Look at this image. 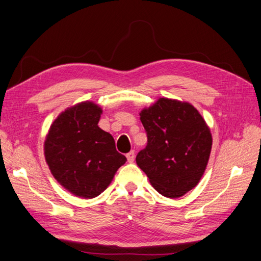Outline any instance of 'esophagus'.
<instances>
[{
	"mask_svg": "<svg viewBox=\"0 0 261 261\" xmlns=\"http://www.w3.org/2000/svg\"><path fill=\"white\" fill-rule=\"evenodd\" d=\"M126 158H127V161H128L129 163H133V162H134V160H135V152H134V150H130L129 153H127Z\"/></svg>",
	"mask_w": 261,
	"mask_h": 261,
	"instance_id": "obj_1",
	"label": "esophagus"
}]
</instances>
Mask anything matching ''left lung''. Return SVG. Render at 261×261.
<instances>
[{
	"label": "left lung",
	"instance_id": "1",
	"mask_svg": "<svg viewBox=\"0 0 261 261\" xmlns=\"http://www.w3.org/2000/svg\"><path fill=\"white\" fill-rule=\"evenodd\" d=\"M140 116L147 145L138 152L136 163L160 194L179 198L196 187L205 171L210 128L191 103L169 98H160Z\"/></svg>",
	"mask_w": 261,
	"mask_h": 261
}]
</instances>
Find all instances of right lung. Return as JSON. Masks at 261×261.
<instances>
[{
  "instance_id": "obj_1",
  "label": "right lung",
  "mask_w": 261,
  "mask_h": 261,
  "mask_svg": "<svg viewBox=\"0 0 261 261\" xmlns=\"http://www.w3.org/2000/svg\"><path fill=\"white\" fill-rule=\"evenodd\" d=\"M101 108L83 101L62 112L44 142V156L52 175L72 194L96 198L107 189L127 161L116 150L113 136L98 127Z\"/></svg>"
}]
</instances>
